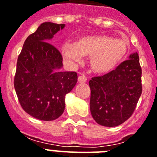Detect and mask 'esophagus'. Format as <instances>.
I'll return each instance as SVG.
<instances>
[{
	"label": "esophagus",
	"instance_id": "obj_1",
	"mask_svg": "<svg viewBox=\"0 0 157 157\" xmlns=\"http://www.w3.org/2000/svg\"><path fill=\"white\" fill-rule=\"evenodd\" d=\"M78 80L80 83H85V82H86V78L83 75H81L80 76H78Z\"/></svg>",
	"mask_w": 157,
	"mask_h": 157
}]
</instances>
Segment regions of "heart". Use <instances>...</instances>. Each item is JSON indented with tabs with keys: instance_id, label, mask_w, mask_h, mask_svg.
<instances>
[{
	"instance_id": "obj_1",
	"label": "heart",
	"mask_w": 157,
	"mask_h": 157,
	"mask_svg": "<svg viewBox=\"0 0 157 157\" xmlns=\"http://www.w3.org/2000/svg\"><path fill=\"white\" fill-rule=\"evenodd\" d=\"M128 50V44L122 39L107 35H90L75 43H65L62 46L63 57L72 65L79 63L82 56L90 57V65L94 73L108 74L120 64Z\"/></svg>"
}]
</instances>
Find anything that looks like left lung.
Returning <instances> with one entry per match:
<instances>
[{"mask_svg": "<svg viewBox=\"0 0 157 157\" xmlns=\"http://www.w3.org/2000/svg\"><path fill=\"white\" fill-rule=\"evenodd\" d=\"M141 74L136 52L113 71L90 80V110L97 124L116 127L131 117L142 93Z\"/></svg>", "mask_w": 157, "mask_h": 157, "instance_id": "obj_1", "label": "left lung"}]
</instances>
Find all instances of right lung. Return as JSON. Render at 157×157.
Returning a JSON list of instances; mask_svg holds the SVG:
<instances>
[{"instance_id": "obj_1", "label": "right lung", "mask_w": 157, "mask_h": 157, "mask_svg": "<svg viewBox=\"0 0 157 157\" xmlns=\"http://www.w3.org/2000/svg\"><path fill=\"white\" fill-rule=\"evenodd\" d=\"M65 24L44 22L27 37L18 56L14 88L26 113L44 121L63 115L66 94L77 83L76 72L61 71L63 57L50 43Z\"/></svg>"}]
</instances>
